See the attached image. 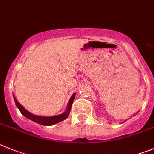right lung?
Wrapping results in <instances>:
<instances>
[{
	"instance_id": "obj_1",
	"label": "right lung",
	"mask_w": 154,
	"mask_h": 154,
	"mask_svg": "<svg viewBox=\"0 0 154 154\" xmlns=\"http://www.w3.org/2000/svg\"><path fill=\"white\" fill-rule=\"evenodd\" d=\"M75 96V93H74V94L72 95L71 98H70L69 101V104H68L67 109H66V111H65L63 114L51 117H42L33 115V114H31V113L29 112L28 111H26V110L17 101L14 95V99L15 104H16L17 107L18 109L20 110V113L23 115V116H25L26 118L31 120V121H34L36 123L39 124V125H45V126H51V125H55V124L59 123L60 121H64L65 119H66V118H68V116L69 115L70 111H71L72 105L73 101H74Z\"/></svg>"
}]
</instances>
